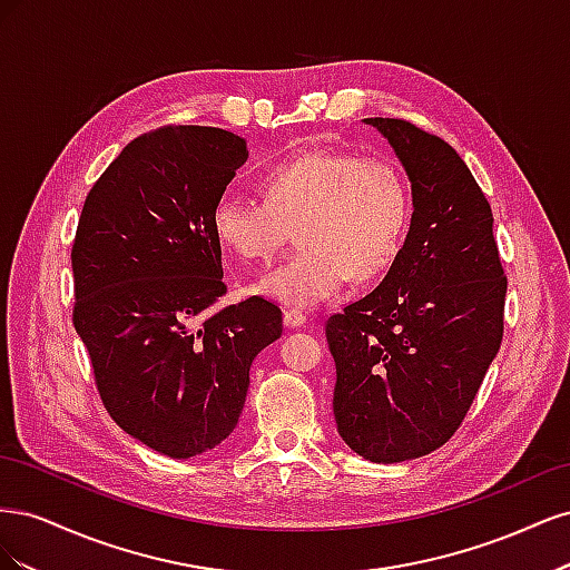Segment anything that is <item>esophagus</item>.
Listing matches in <instances>:
<instances>
[{
	"instance_id": "esophagus-1",
	"label": "esophagus",
	"mask_w": 570,
	"mask_h": 570,
	"mask_svg": "<svg viewBox=\"0 0 570 570\" xmlns=\"http://www.w3.org/2000/svg\"><path fill=\"white\" fill-rule=\"evenodd\" d=\"M283 321H285L287 327H302L308 318H306L304 312H297V308H285Z\"/></svg>"
}]
</instances>
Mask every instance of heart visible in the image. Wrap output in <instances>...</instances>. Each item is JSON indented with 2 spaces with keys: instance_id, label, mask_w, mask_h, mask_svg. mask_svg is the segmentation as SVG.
<instances>
[{
  "instance_id": "b5f03b06",
  "label": "heart",
  "mask_w": 570,
  "mask_h": 570,
  "mask_svg": "<svg viewBox=\"0 0 570 570\" xmlns=\"http://www.w3.org/2000/svg\"><path fill=\"white\" fill-rule=\"evenodd\" d=\"M266 202L226 195L212 214L218 243L268 264L297 233L299 249L252 292L289 308H314L354 275L373 281L400 256L411 220L409 183L383 157L306 149L262 176Z\"/></svg>"
}]
</instances>
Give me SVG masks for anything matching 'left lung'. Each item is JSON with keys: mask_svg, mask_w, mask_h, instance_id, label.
I'll list each match as a JSON object with an SVG mask.
<instances>
[{"mask_svg": "<svg viewBox=\"0 0 570 570\" xmlns=\"http://www.w3.org/2000/svg\"><path fill=\"white\" fill-rule=\"evenodd\" d=\"M411 183L400 256L371 295L325 323L344 444L373 463L435 452L461 425L502 344L507 278L492 209L440 137L400 118H364Z\"/></svg>", "mask_w": 570, "mask_h": 570, "instance_id": "left-lung-1", "label": "left lung"}]
</instances>
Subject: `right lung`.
Here are the masks:
<instances>
[{
    "label": "right lung",
    "instance_id": "obj_1",
    "mask_svg": "<svg viewBox=\"0 0 570 570\" xmlns=\"http://www.w3.org/2000/svg\"><path fill=\"white\" fill-rule=\"evenodd\" d=\"M247 157L245 137L223 128L142 135L101 174L78 220L73 323L101 402L170 459L212 452L233 433L252 361L283 335V312L264 297L204 316L226 295L212 214Z\"/></svg>",
    "mask_w": 570,
    "mask_h": 570
}]
</instances>
